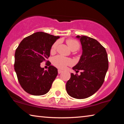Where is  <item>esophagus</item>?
Segmentation results:
<instances>
[{
  "label": "esophagus",
  "mask_w": 124,
  "mask_h": 124,
  "mask_svg": "<svg viewBox=\"0 0 124 124\" xmlns=\"http://www.w3.org/2000/svg\"><path fill=\"white\" fill-rule=\"evenodd\" d=\"M62 72V70H58V74H60V73H61Z\"/></svg>",
  "instance_id": "obj_1"
}]
</instances>
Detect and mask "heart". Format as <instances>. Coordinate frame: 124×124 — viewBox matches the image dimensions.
<instances>
[{
  "label": "heart",
  "instance_id": "b5f03b06",
  "mask_svg": "<svg viewBox=\"0 0 124 124\" xmlns=\"http://www.w3.org/2000/svg\"><path fill=\"white\" fill-rule=\"evenodd\" d=\"M66 43L68 47L71 50L75 49L77 50L78 49H79L80 47L79 42L75 39H68L66 41ZM58 44V41H56L52 45V47L51 48V53H54V52H55ZM52 63H53L54 66L57 67V68L64 69L67 66H70V65L72 64L73 61L70 58L65 57L64 56L61 55H57L53 58V59H52Z\"/></svg>",
  "mask_w": 124,
  "mask_h": 124
}]
</instances>
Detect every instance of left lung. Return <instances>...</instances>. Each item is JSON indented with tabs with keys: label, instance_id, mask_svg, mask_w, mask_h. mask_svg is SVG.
I'll return each instance as SVG.
<instances>
[{
	"label": "left lung",
	"instance_id": "obj_1",
	"mask_svg": "<svg viewBox=\"0 0 124 124\" xmlns=\"http://www.w3.org/2000/svg\"><path fill=\"white\" fill-rule=\"evenodd\" d=\"M76 37L81 42L83 53L73 70L83 72L80 75L71 73L66 84V91L71 97L84 99L101 87L108 69V59L105 48L96 39L84 35Z\"/></svg>",
	"mask_w": 124,
	"mask_h": 124
}]
</instances>
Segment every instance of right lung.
Masks as SVG:
<instances>
[{
  "label": "right lung",
  "instance_id": "obj_1",
  "mask_svg": "<svg viewBox=\"0 0 124 124\" xmlns=\"http://www.w3.org/2000/svg\"><path fill=\"white\" fill-rule=\"evenodd\" d=\"M59 36L38 32L26 37L15 54L14 68L20 85L31 95H45L57 77V69L52 66L47 70L40 67L50 56L52 45Z\"/></svg>",
  "mask_w": 124,
  "mask_h": 124
}]
</instances>
